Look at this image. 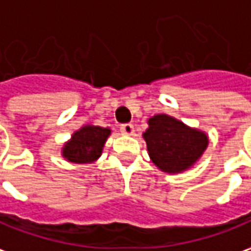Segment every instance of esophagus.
<instances>
[{"instance_id":"obj_1","label":"esophagus","mask_w":251,"mask_h":251,"mask_svg":"<svg viewBox=\"0 0 251 251\" xmlns=\"http://www.w3.org/2000/svg\"><path fill=\"white\" fill-rule=\"evenodd\" d=\"M120 131H122L124 135H132L134 134V126L132 124H124L120 127Z\"/></svg>"}]
</instances>
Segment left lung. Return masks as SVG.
Instances as JSON below:
<instances>
[{
  "instance_id": "1",
  "label": "left lung",
  "mask_w": 251,
  "mask_h": 251,
  "mask_svg": "<svg viewBox=\"0 0 251 251\" xmlns=\"http://www.w3.org/2000/svg\"><path fill=\"white\" fill-rule=\"evenodd\" d=\"M143 132L149 157L155 167L167 174H180L201 158L209 145L208 135L169 115L149 119Z\"/></svg>"
}]
</instances>
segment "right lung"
Listing matches in <instances>:
<instances>
[{
	"instance_id": "obj_1",
	"label": "right lung",
	"mask_w": 251,
	"mask_h": 251,
	"mask_svg": "<svg viewBox=\"0 0 251 251\" xmlns=\"http://www.w3.org/2000/svg\"><path fill=\"white\" fill-rule=\"evenodd\" d=\"M110 132V128L86 124L72 134L68 142L64 143L61 154L67 161L74 164H91L101 157Z\"/></svg>"
}]
</instances>
